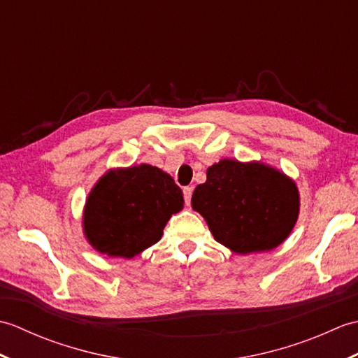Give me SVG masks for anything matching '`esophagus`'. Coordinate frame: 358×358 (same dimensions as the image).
<instances>
[{"mask_svg": "<svg viewBox=\"0 0 358 358\" xmlns=\"http://www.w3.org/2000/svg\"><path fill=\"white\" fill-rule=\"evenodd\" d=\"M192 191H194V187H192V186H186V187H183V195H185V201H186V204L191 203V199H192Z\"/></svg>", "mask_w": 358, "mask_h": 358, "instance_id": "1", "label": "esophagus"}]
</instances>
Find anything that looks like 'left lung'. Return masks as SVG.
Here are the masks:
<instances>
[{
    "label": "left lung",
    "instance_id": "left-lung-1",
    "mask_svg": "<svg viewBox=\"0 0 358 358\" xmlns=\"http://www.w3.org/2000/svg\"><path fill=\"white\" fill-rule=\"evenodd\" d=\"M192 194V208L218 243L237 254L277 248L299 217V191L285 173L263 163L222 159Z\"/></svg>",
    "mask_w": 358,
    "mask_h": 358
}]
</instances>
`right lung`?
I'll return each mask as SVG.
<instances>
[{
    "label": "right lung",
    "mask_w": 358,
    "mask_h": 358,
    "mask_svg": "<svg viewBox=\"0 0 358 358\" xmlns=\"http://www.w3.org/2000/svg\"><path fill=\"white\" fill-rule=\"evenodd\" d=\"M183 191L150 164L110 171L89 194L85 232L98 252L132 258L162 238L172 214L183 209Z\"/></svg>",
    "instance_id": "right-lung-1"
}]
</instances>
